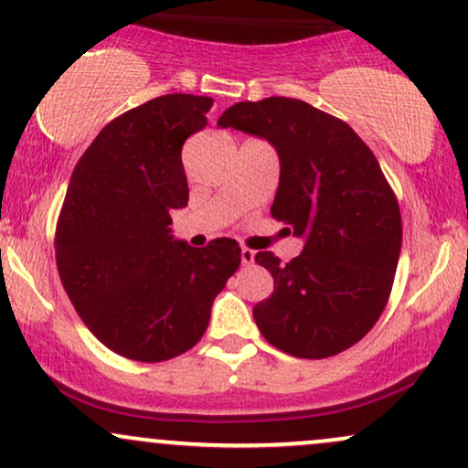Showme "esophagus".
<instances>
[{
  "mask_svg": "<svg viewBox=\"0 0 468 468\" xmlns=\"http://www.w3.org/2000/svg\"><path fill=\"white\" fill-rule=\"evenodd\" d=\"M254 258H256L254 250H250V247H243V250H240V261H243V265H251Z\"/></svg>",
  "mask_w": 468,
  "mask_h": 468,
  "instance_id": "34e87169",
  "label": "esophagus"
}]
</instances>
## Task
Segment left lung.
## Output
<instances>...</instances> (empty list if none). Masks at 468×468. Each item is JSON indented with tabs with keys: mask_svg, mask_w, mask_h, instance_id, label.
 <instances>
[{
	"mask_svg": "<svg viewBox=\"0 0 468 468\" xmlns=\"http://www.w3.org/2000/svg\"><path fill=\"white\" fill-rule=\"evenodd\" d=\"M218 126L276 146L271 217L306 239L289 262L256 254L273 278V293L254 306L262 337L300 359L344 353L386 309L403 243L397 195L375 153L344 120L295 98L236 102Z\"/></svg>",
	"mask_w": 468,
	"mask_h": 468,
	"instance_id": "8db88e82",
	"label": "left lung"
}]
</instances>
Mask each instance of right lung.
Returning <instances> with one entry per match:
<instances>
[{
    "mask_svg": "<svg viewBox=\"0 0 468 468\" xmlns=\"http://www.w3.org/2000/svg\"><path fill=\"white\" fill-rule=\"evenodd\" d=\"M212 98L168 93L112 120L71 173L54 236L63 289L113 353L144 364L190 350L240 265L234 239L201 250L170 236L188 203L181 146Z\"/></svg>",
    "mask_w": 468,
    "mask_h": 468,
    "instance_id": "right-lung-1",
    "label": "right lung"
}]
</instances>
